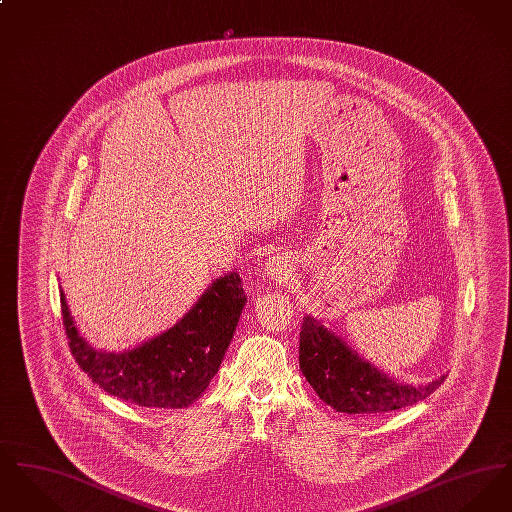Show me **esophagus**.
<instances>
[{"label":"esophagus","mask_w":512,"mask_h":512,"mask_svg":"<svg viewBox=\"0 0 512 512\" xmlns=\"http://www.w3.org/2000/svg\"><path fill=\"white\" fill-rule=\"evenodd\" d=\"M293 274V265L288 255L284 253H276V255H270L265 263V278L268 282H276V284H282L286 282Z\"/></svg>","instance_id":"34e87169"}]
</instances>
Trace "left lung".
<instances>
[{"label":"left lung","instance_id":"obj_1","mask_svg":"<svg viewBox=\"0 0 512 512\" xmlns=\"http://www.w3.org/2000/svg\"><path fill=\"white\" fill-rule=\"evenodd\" d=\"M299 366L318 397L334 411L347 414L374 416L409 407L445 380L443 374L422 386L399 382L309 315L303 317L299 332Z\"/></svg>","mask_w":512,"mask_h":512}]
</instances>
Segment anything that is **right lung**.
Returning <instances> with one entry per match:
<instances>
[{"instance_id":"obj_1","label":"right lung","mask_w":512,"mask_h":512,"mask_svg":"<svg viewBox=\"0 0 512 512\" xmlns=\"http://www.w3.org/2000/svg\"><path fill=\"white\" fill-rule=\"evenodd\" d=\"M245 301L242 278L232 270L213 280L172 328L121 353L99 351L80 336L63 290L61 313L76 363L101 390L140 407L184 409L219 372Z\"/></svg>"}]
</instances>
